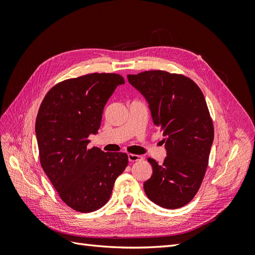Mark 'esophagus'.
I'll use <instances>...</instances> for the list:
<instances>
[{
	"instance_id": "34e87169",
	"label": "esophagus",
	"mask_w": 255,
	"mask_h": 255,
	"mask_svg": "<svg viewBox=\"0 0 255 255\" xmlns=\"http://www.w3.org/2000/svg\"><path fill=\"white\" fill-rule=\"evenodd\" d=\"M142 159L141 155H137V154H128V160L130 163H134V161H139Z\"/></svg>"
}]
</instances>
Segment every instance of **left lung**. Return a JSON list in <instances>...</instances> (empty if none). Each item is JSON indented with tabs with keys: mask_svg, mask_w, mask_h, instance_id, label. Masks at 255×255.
I'll return each instance as SVG.
<instances>
[{
	"mask_svg": "<svg viewBox=\"0 0 255 255\" xmlns=\"http://www.w3.org/2000/svg\"><path fill=\"white\" fill-rule=\"evenodd\" d=\"M128 80L146 99L154 125L166 137L163 164L148 158L153 173L143 184L145 195L169 210L186 205L201 186L214 140L202 91L187 76L163 70L128 74Z\"/></svg>",
	"mask_w": 255,
	"mask_h": 255,
	"instance_id": "obj_1",
	"label": "left lung"
}]
</instances>
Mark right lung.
<instances>
[{
    "label": "right lung",
    "instance_id": "right-lung-1",
    "mask_svg": "<svg viewBox=\"0 0 255 255\" xmlns=\"http://www.w3.org/2000/svg\"><path fill=\"white\" fill-rule=\"evenodd\" d=\"M125 79L90 73L68 79L45 95L36 119L40 164L60 199L72 210L90 213L109 201L114 184L128 166V154L88 149L98 133L106 102Z\"/></svg>",
    "mask_w": 255,
    "mask_h": 255
}]
</instances>
